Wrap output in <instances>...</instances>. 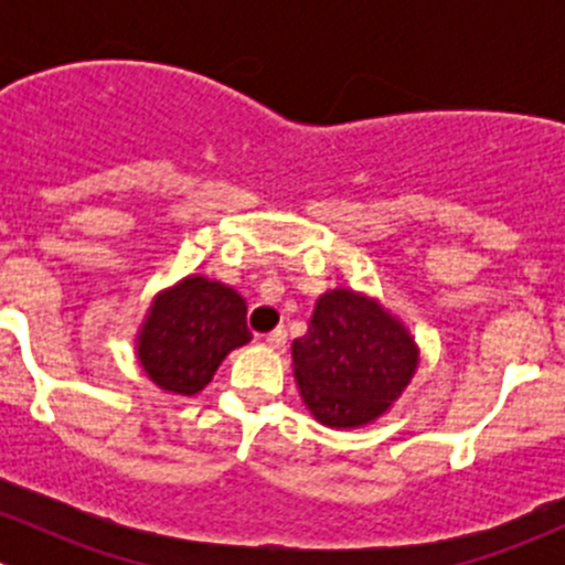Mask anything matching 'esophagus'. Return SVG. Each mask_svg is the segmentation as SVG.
<instances>
[{
  "instance_id": "obj_1",
  "label": "esophagus",
  "mask_w": 565,
  "mask_h": 565,
  "mask_svg": "<svg viewBox=\"0 0 565 565\" xmlns=\"http://www.w3.org/2000/svg\"><path fill=\"white\" fill-rule=\"evenodd\" d=\"M265 341H267V344H270V347H276V350H281V347L287 344V330L276 328V330H273V333L265 335Z\"/></svg>"
}]
</instances>
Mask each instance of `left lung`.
<instances>
[{
	"mask_svg": "<svg viewBox=\"0 0 565 565\" xmlns=\"http://www.w3.org/2000/svg\"><path fill=\"white\" fill-rule=\"evenodd\" d=\"M295 380L324 426H363L402 396L418 366L407 330L383 306L333 289L315 306L309 333L292 344Z\"/></svg>",
	"mask_w": 565,
	"mask_h": 565,
	"instance_id": "8db88e82",
	"label": "left lung"
}]
</instances>
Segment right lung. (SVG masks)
Wrapping results in <instances>:
<instances>
[{
    "label": "right lung",
    "mask_w": 565,
    "mask_h": 565,
    "mask_svg": "<svg viewBox=\"0 0 565 565\" xmlns=\"http://www.w3.org/2000/svg\"><path fill=\"white\" fill-rule=\"evenodd\" d=\"M248 339L246 300L224 284L191 276L150 309L139 361L163 391L193 396L213 380L230 350Z\"/></svg>",
    "instance_id": "right-lung-1"
}]
</instances>
